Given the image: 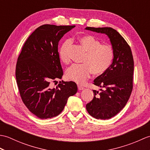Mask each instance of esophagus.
<instances>
[{
  "mask_svg": "<svg viewBox=\"0 0 150 150\" xmlns=\"http://www.w3.org/2000/svg\"><path fill=\"white\" fill-rule=\"evenodd\" d=\"M84 89V88L83 86H80V85H78V90H79V91L83 90Z\"/></svg>",
  "mask_w": 150,
  "mask_h": 150,
  "instance_id": "1",
  "label": "esophagus"
}]
</instances>
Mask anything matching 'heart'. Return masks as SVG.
I'll use <instances>...</instances> for the list:
<instances>
[{
    "label": "heart",
    "instance_id": "heart-1",
    "mask_svg": "<svg viewBox=\"0 0 150 150\" xmlns=\"http://www.w3.org/2000/svg\"><path fill=\"white\" fill-rule=\"evenodd\" d=\"M79 43L86 52L82 64H73L66 70V77L69 81L83 84L90 77L91 73L100 75L110 68L114 57L113 47L110 44H101L100 41L91 35L82 36ZM69 40H66L59 52L60 59L64 64L70 62Z\"/></svg>",
    "mask_w": 150,
    "mask_h": 150
}]
</instances>
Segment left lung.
Masks as SVG:
<instances>
[{"mask_svg": "<svg viewBox=\"0 0 150 150\" xmlns=\"http://www.w3.org/2000/svg\"><path fill=\"white\" fill-rule=\"evenodd\" d=\"M87 30L107 35L114 50L113 62L103 74L94 80L95 86L104 88L93 90L94 97L86 104L91 116L97 119H109L126 106L133 90L134 62L128 44L111 28L86 27Z\"/></svg>", "mask_w": 150, "mask_h": 150, "instance_id": "8db88e82", "label": "left lung"}]
</instances>
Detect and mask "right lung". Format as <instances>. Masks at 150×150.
Segmentation results:
<instances>
[{
    "label": "right lung",
    "mask_w": 150,
    "mask_h": 150,
    "mask_svg": "<svg viewBox=\"0 0 150 150\" xmlns=\"http://www.w3.org/2000/svg\"><path fill=\"white\" fill-rule=\"evenodd\" d=\"M75 27L42 25L28 37L18 57L15 76L22 100L41 119L59 115L68 98L77 91V86L73 81H60L56 88L50 85L63 75L58 52L59 40Z\"/></svg>",
    "instance_id": "right-lung-1"
}]
</instances>
